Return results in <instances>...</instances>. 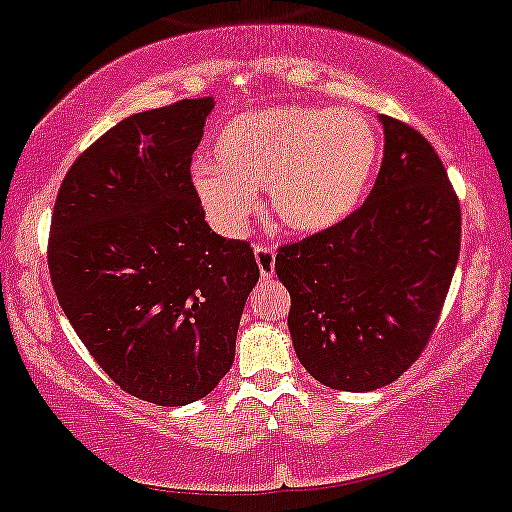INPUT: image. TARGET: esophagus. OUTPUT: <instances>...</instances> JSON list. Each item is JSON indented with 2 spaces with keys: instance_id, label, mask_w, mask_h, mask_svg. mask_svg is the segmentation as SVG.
Returning a JSON list of instances; mask_svg holds the SVG:
<instances>
[{
  "instance_id": "obj_1",
  "label": "esophagus",
  "mask_w": 512,
  "mask_h": 512,
  "mask_svg": "<svg viewBox=\"0 0 512 512\" xmlns=\"http://www.w3.org/2000/svg\"><path fill=\"white\" fill-rule=\"evenodd\" d=\"M255 262H257V267H260L262 281L274 279L276 255H274V250L269 248V245H255Z\"/></svg>"
}]
</instances>
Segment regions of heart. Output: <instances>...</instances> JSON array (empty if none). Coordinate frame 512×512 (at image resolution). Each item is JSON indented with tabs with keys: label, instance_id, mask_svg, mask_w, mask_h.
<instances>
[{
	"label": "heart",
	"instance_id": "b5f03b06",
	"mask_svg": "<svg viewBox=\"0 0 512 512\" xmlns=\"http://www.w3.org/2000/svg\"><path fill=\"white\" fill-rule=\"evenodd\" d=\"M214 164L193 166V190L219 231L238 236L267 188L283 229L317 233L360 205L379 164V135L350 109L298 104L238 114L212 145Z\"/></svg>",
	"mask_w": 512,
	"mask_h": 512
}]
</instances>
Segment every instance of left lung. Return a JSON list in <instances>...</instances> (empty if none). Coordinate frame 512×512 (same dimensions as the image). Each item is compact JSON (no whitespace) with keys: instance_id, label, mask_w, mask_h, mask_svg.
<instances>
[{"instance_id":"8db88e82","label":"left lung","mask_w":512,"mask_h":512,"mask_svg":"<svg viewBox=\"0 0 512 512\" xmlns=\"http://www.w3.org/2000/svg\"><path fill=\"white\" fill-rule=\"evenodd\" d=\"M384 159L341 224L281 245L295 355L324 386L374 391L432 338L460 255V202L439 155L408 123L379 116Z\"/></svg>"}]
</instances>
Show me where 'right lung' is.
Listing matches in <instances>:
<instances>
[{
  "instance_id": "obj_1",
  "label": "right lung",
  "mask_w": 512,
  "mask_h": 512,
  "mask_svg": "<svg viewBox=\"0 0 512 512\" xmlns=\"http://www.w3.org/2000/svg\"><path fill=\"white\" fill-rule=\"evenodd\" d=\"M212 97L133 114L80 155L49 229L54 293L121 391L176 408L205 398L236 355L260 267L209 229L190 181Z\"/></svg>"
}]
</instances>
